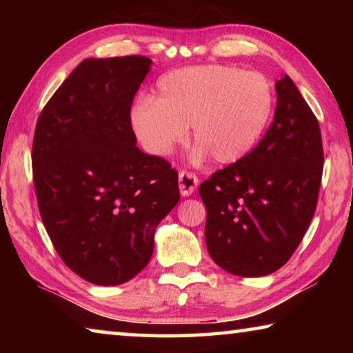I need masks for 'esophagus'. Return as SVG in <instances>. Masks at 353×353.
Returning a JSON list of instances; mask_svg holds the SVG:
<instances>
[{
    "mask_svg": "<svg viewBox=\"0 0 353 353\" xmlns=\"http://www.w3.org/2000/svg\"><path fill=\"white\" fill-rule=\"evenodd\" d=\"M198 177L193 172L181 171L179 172V190H181L182 196H191L194 193L196 187H198Z\"/></svg>",
    "mask_w": 353,
    "mask_h": 353,
    "instance_id": "obj_1",
    "label": "esophagus"
}]
</instances>
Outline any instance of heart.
Listing matches in <instances>:
<instances>
[{"label": "heart", "instance_id": "b5f03b06", "mask_svg": "<svg viewBox=\"0 0 353 353\" xmlns=\"http://www.w3.org/2000/svg\"><path fill=\"white\" fill-rule=\"evenodd\" d=\"M274 109L271 82L234 65H194L163 74L155 98H140L130 124L141 146L166 155L191 135L194 155L219 165L246 159L259 145Z\"/></svg>", "mask_w": 353, "mask_h": 353}]
</instances>
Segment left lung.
Returning a JSON list of instances; mask_svg holds the SVG:
<instances>
[{"instance_id":"1","label":"left lung","mask_w":353,"mask_h":353,"mask_svg":"<svg viewBox=\"0 0 353 353\" xmlns=\"http://www.w3.org/2000/svg\"><path fill=\"white\" fill-rule=\"evenodd\" d=\"M276 92L272 124L254 151L199 187L208 254L240 277L280 270L318 202L324 165L319 123L290 76L276 82Z\"/></svg>"}]
</instances>
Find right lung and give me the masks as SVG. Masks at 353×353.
<instances>
[{
	"label": "right lung",
	"instance_id": "right-lung-1",
	"mask_svg": "<svg viewBox=\"0 0 353 353\" xmlns=\"http://www.w3.org/2000/svg\"><path fill=\"white\" fill-rule=\"evenodd\" d=\"M152 61L85 59L41 110L32 145L39 210L71 271L94 285L134 279L160 221L179 202L177 172L137 148L130 105Z\"/></svg>",
	"mask_w": 353,
	"mask_h": 353
}]
</instances>
